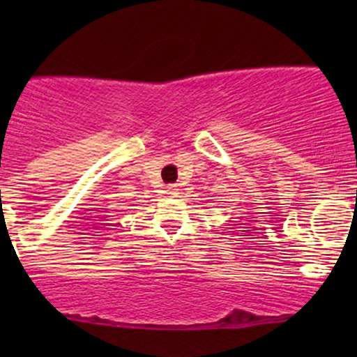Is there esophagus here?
I'll list each match as a JSON object with an SVG mask.
<instances>
[{
	"label": "esophagus",
	"mask_w": 357,
	"mask_h": 357,
	"mask_svg": "<svg viewBox=\"0 0 357 357\" xmlns=\"http://www.w3.org/2000/svg\"><path fill=\"white\" fill-rule=\"evenodd\" d=\"M166 191H167V192H169V195H174L176 188H174V186H167V188H166Z\"/></svg>",
	"instance_id": "1"
}]
</instances>
